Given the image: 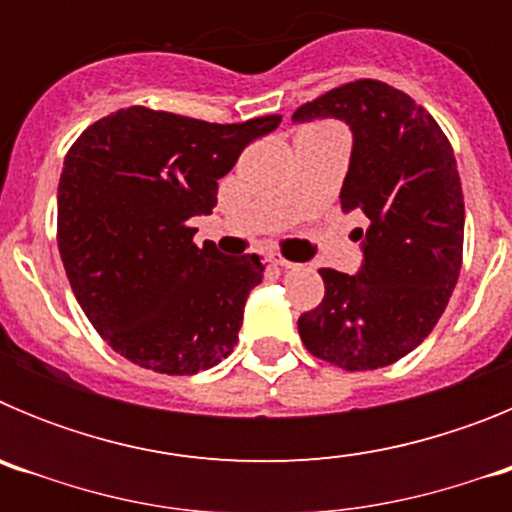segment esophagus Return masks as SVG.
<instances>
[{
    "label": "esophagus",
    "mask_w": 512,
    "mask_h": 512,
    "mask_svg": "<svg viewBox=\"0 0 512 512\" xmlns=\"http://www.w3.org/2000/svg\"><path fill=\"white\" fill-rule=\"evenodd\" d=\"M271 264L279 266V269H297L295 261H287V259H282V256H271Z\"/></svg>",
    "instance_id": "obj_1"
}]
</instances>
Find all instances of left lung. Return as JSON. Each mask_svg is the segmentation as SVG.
Listing matches in <instances>:
<instances>
[{
  "label": "left lung",
  "instance_id": "8db88e82",
  "mask_svg": "<svg viewBox=\"0 0 512 512\" xmlns=\"http://www.w3.org/2000/svg\"><path fill=\"white\" fill-rule=\"evenodd\" d=\"M336 117L354 148L341 210H361V269H320L325 297L297 320L312 356L346 372L395 364L428 338L456 287L464 194L449 138L408 94L361 79L302 104L295 122Z\"/></svg>",
  "mask_w": 512,
  "mask_h": 512
}]
</instances>
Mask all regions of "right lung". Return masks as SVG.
Listing matches in <instances>:
<instances>
[{
	"label": "right lung",
	"instance_id": "1",
	"mask_svg": "<svg viewBox=\"0 0 512 512\" xmlns=\"http://www.w3.org/2000/svg\"><path fill=\"white\" fill-rule=\"evenodd\" d=\"M282 117L235 125L128 107L102 117L66 153L58 251L99 336L158 374H197L233 351L256 253L192 243L189 220L217 205V179Z\"/></svg>",
	"mask_w": 512,
	"mask_h": 512
}]
</instances>
